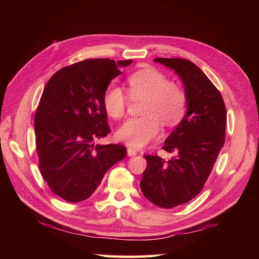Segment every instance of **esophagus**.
Returning <instances> with one entry per match:
<instances>
[{"instance_id": "34e87169", "label": "esophagus", "mask_w": 259, "mask_h": 259, "mask_svg": "<svg viewBox=\"0 0 259 259\" xmlns=\"http://www.w3.org/2000/svg\"><path fill=\"white\" fill-rule=\"evenodd\" d=\"M136 154H137V150H136V149L131 148V147L127 148V155H128V156H134V155H136Z\"/></svg>"}]
</instances>
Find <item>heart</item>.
Returning <instances> with one entry per match:
<instances>
[{
    "label": "heart",
    "instance_id": "obj_1",
    "mask_svg": "<svg viewBox=\"0 0 259 259\" xmlns=\"http://www.w3.org/2000/svg\"><path fill=\"white\" fill-rule=\"evenodd\" d=\"M132 97H146L142 116L130 117L117 130L116 137L128 146L140 148L158 136L161 123L174 126L185 115L187 99L184 91L158 70L146 68L132 73L128 79ZM109 116L120 119L125 113L127 99L123 90L115 84L109 85L103 97Z\"/></svg>",
    "mask_w": 259,
    "mask_h": 259
}]
</instances>
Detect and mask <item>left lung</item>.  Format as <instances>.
Returning a JSON list of instances; mask_svg holds the SVG:
<instances>
[{"label": "left lung", "mask_w": 259, "mask_h": 259, "mask_svg": "<svg viewBox=\"0 0 259 259\" xmlns=\"http://www.w3.org/2000/svg\"><path fill=\"white\" fill-rule=\"evenodd\" d=\"M154 61L180 76L188 109L163 146L175 156L165 161L159 155H145L147 167L139 185L147 200L171 208L189 202L204 187L225 144L227 112L221 93L193 62L183 58Z\"/></svg>", "instance_id": "8db88e82"}]
</instances>
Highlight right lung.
I'll return each mask as SVG.
<instances>
[{
    "instance_id": "1",
    "label": "right lung",
    "mask_w": 259,
    "mask_h": 259,
    "mask_svg": "<svg viewBox=\"0 0 259 259\" xmlns=\"http://www.w3.org/2000/svg\"><path fill=\"white\" fill-rule=\"evenodd\" d=\"M131 62L86 59L60 69L45 86L34 115L38 168L51 190L68 202L89 199L107 170L126 156L120 144L94 142L110 133L104 94Z\"/></svg>"
}]
</instances>
